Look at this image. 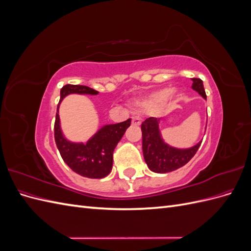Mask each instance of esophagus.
Segmentation results:
<instances>
[{
  "label": "esophagus",
  "instance_id": "obj_1",
  "mask_svg": "<svg viewBox=\"0 0 251 251\" xmlns=\"http://www.w3.org/2000/svg\"><path fill=\"white\" fill-rule=\"evenodd\" d=\"M140 124H141V118L140 117L134 116L132 118V125H134V126H140Z\"/></svg>",
  "mask_w": 251,
  "mask_h": 251
}]
</instances>
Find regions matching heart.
I'll list each match as a JSON object with an SVG mask.
<instances>
[{"label": "heart", "instance_id": "b5f03b06", "mask_svg": "<svg viewBox=\"0 0 251 251\" xmlns=\"http://www.w3.org/2000/svg\"><path fill=\"white\" fill-rule=\"evenodd\" d=\"M171 94V90L170 89H163L161 91H159V92L155 93L151 95L150 98H148L147 100H143L141 102V104L143 107L146 108H153L156 107L157 104L163 102L164 100H168V97Z\"/></svg>", "mask_w": 251, "mask_h": 251}]
</instances>
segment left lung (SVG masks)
Here are the masks:
<instances>
[{
    "mask_svg": "<svg viewBox=\"0 0 251 251\" xmlns=\"http://www.w3.org/2000/svg\"><path fill=\"white\" fill-rule=\"evenodd\" d=\"M192 79V88L206 100V93H205L202 79L195 77ZM158 120L159 119L155 117H150L144 120L141 125L143 157L151 171L161 174L170 173L182 168L191 160L199 150L202 141L187 150L171 148L164 143L160 137Z\"/></svg>",
    "mask_w": 251,
    "mask_h": 251,
    "instance_id": "8db88e82",
    "label": "left lung"
}]
</instances>
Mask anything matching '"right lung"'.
Returning <instances> with one entry per match:
<instances>
[{"label": "right lung", "instance_id": "obj_1", "mask_svg": "<svg viewBox=\"0 0 251 251\" xmlns=\"http://www.w3.org/2000/svg\"><path fill=\"white\" fill-rule=\"evenodd\" d=\"M71 93L98 94L97 91L87 86L66 85L62 88L54 123V139L56 147L63 160L73 172L87 178H103L108 176L112 171L114 149L123 138L126 128L131 126V118L124 123L104 126L86 144L72 143L63 136L58 116L60 101L66 95Z\"/></svg>", "mask_w": 251, "mask_h": 251}]
</instances>
